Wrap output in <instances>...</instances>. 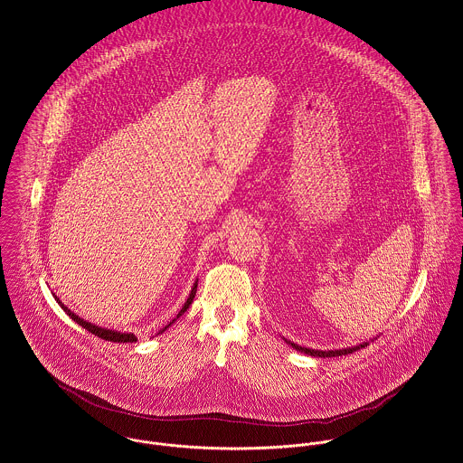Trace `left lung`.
<instances>
[{
  "label": "left lung",
  "instance_id": "1",
  "mask_svg": "<svg viewBox=\"0 0 463 463\" xmlns=\"http://www.w3.org/2000/svg\"><path fill=\"white\" fill-rule=\"evenodd\" d=\"M285 340V338H284ZM292 349H296V351H299V353H303V354H308V356L314 357H335V356H347V354H353L354 351H359L361 347H364V345H368V342H363V344H359V345H354V347H345V349H335V351H317V349H308V347H301V345H298V344H294V342H290V340H285Z\"/></svg>",
  "mask_w": 463,
  "mask_h": 463
}]
</instances>
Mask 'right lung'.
<instances>
[{
    "instance_id": "obj_1",
    "label": "right lung",
    "mask_w": 463,
    "mask_h": 463,
    "mask_svg": "<svg viewBox=\"0 0 463 463\" xmlns=\"http://www.w3.org/2000/svg\"><path fill=\"white\" fill-rule=\"evenodd\" d=\"M195 290H197V280H195V284L192 285V290H190V294H188V298H186L184 305L181 307L178 316H176L175 319L171 320L169 324H165V326H164L156 335L164 333L169 326H173V324H175V320L179 319V317L186 312V308L192 305V301H194V298H195ZM52 296H54V294H52ZM54 299H56V303L63 308V312H65V314H67L73 322H77L79 326H82L84 329H88V331H90V333H93L95 336H99V338H102V340H109V342H118V344H134V342H137V336H136L134 333L109 329V327H102V326H97V324H93V322H88V320L80 319L77 314H73V312H71V308H69L67 305H63V303L60 301V298H58V296H54Z\"/></svg>"
}]
</instances>
